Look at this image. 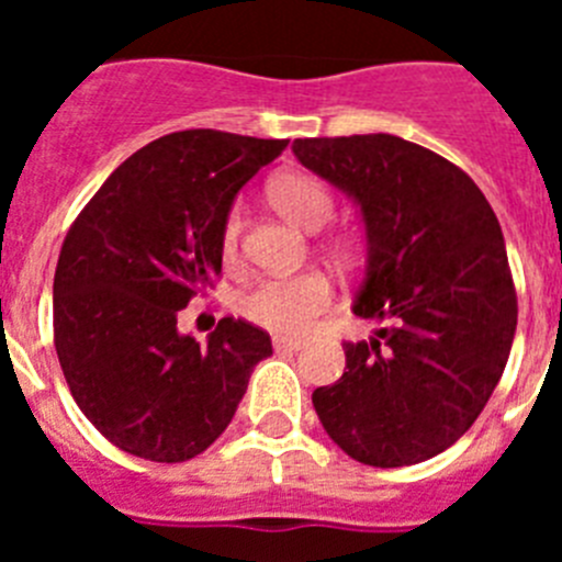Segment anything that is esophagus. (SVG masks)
Returning <instances> with one entry per match:
<instances>
[{"mask_svg": "<svg viewBox=\"0 0 562 562\" xmlns=\"http://www.w3.org/2000/svg\"><path fill=\"white\" fill-rule=\"evenodd\" d=\"M301 346H304V340H301V337H284V335L272 337V349L276 351H297Z\"/></svg>", "mask_w": 562, "mask_h": 562, "instance_id": "esophagus-1", "label": "esophagus"}]
</instances>
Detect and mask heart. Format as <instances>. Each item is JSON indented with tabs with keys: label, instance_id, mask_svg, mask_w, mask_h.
Here are the masks:
<instances>
[{
	"label": "heart",
	"instance_id": "b5f03b06",
	"mask_svg": "<svg viewBox=\"0 0 562 562\" xmlns=\"http://www.w3.org/2000/svg\"><path fill=\"white\" fill-rule=\"evenodd\" d=\"M270 200L278 211L290 216L306 231H321L335 216V196L321 180L310 173H281L270 182ZM238 241H241V211L231 207L222 222V261L225 267L238 265ZM337 258L349 256L346 241H331ZM331 281L321 270H304L295 276L261 278L245 297L241 315L261 329L278 335H304L317 315L331 304Z\"/></svg>",
	"mask_w": 562,
	"mask_h": 562
}]
</instances>
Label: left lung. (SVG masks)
<instances>
[{
    "label": "left lung",
    "instance_id": "1",
    "mask_svg": "<svg viewBox=\"0 0 562 562\" xmlns=\"http://www.w3.org/2000/svg\"><path fill=\"white\" fill-rule=\"evenodd\" d=\"M292 151L360 205L369 267L355 315L389 324L342 342L346 371L312 394L321 425L360 464L434 459L479 419L513 349L498 216L459 166L394 134L304 137Z\"/></svg>",
    "mask_w": 562,
    "mask_h": 562
}]
</instances>
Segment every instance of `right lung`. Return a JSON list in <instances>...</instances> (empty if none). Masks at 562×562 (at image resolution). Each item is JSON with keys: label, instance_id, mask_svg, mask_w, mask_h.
I'll return each instance as SVG.
<instances>
[{"label": "right lung", "instance_id": "obj_1", "mask_svg": "<svg viewBox=\"0 0 562 562\" xmlns=\"http://www.w3.org/2000/svg\"><path fill=\"white\" fill-rule=\"evenodd\" d=\"M286 140L173 132L109 173L67 231L53 335L69 394L114 448L177 464L231 425L270 335L222 317L207 346L177 317L222 272V222Z\"/></svg>", "mask_w": 562, "mask_h": 562}]
</instances>
